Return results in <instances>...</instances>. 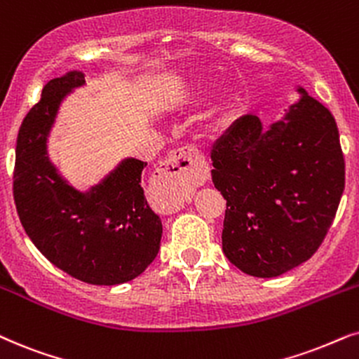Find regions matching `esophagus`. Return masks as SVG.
Wrapping results in <instances>:
<instances>
[{
	"mask_svg": "<svg viewBox=\"0 0 359 359\" xmlns=\"http://www.w3.org/2000/svg\"><path fill=\"white\" fill-rule=\"evenodd\" d=\"M209 178L208 165L201 151L194 147H183L171 153L153 175L151 188L170 209L181 208L196 186Z\"/></svg>",
	"mask_w": 359,
	"mask_h": 359,
	"instance_id": "34e87169",
	"label": "esophagus"
}]
</instances>
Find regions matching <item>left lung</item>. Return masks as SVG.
I'll return each mask as SVG.
<instances>
[{"mask_svg":"<svg viewBox=\"0 0 359 359\" xmlns=\"http://www.w3.org/2000/svg\"><path fill=\"white\" fill-rule=\"evenodd\" d=\"M267 132L237 118L214 143L212 183L226 199L222 250L254 277H277L322 245L344 189V156L333 115L304 88Z\"/></svg>","mask_w":359,"mask_h":359,"instance_id":"1","label":"left lung"}]
</instances>
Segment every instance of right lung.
Wrapping results in <instances>:
<instances>
[{
    "label": "right lung",
    "mask_w": 359,
    "mask_h": 359,
    "mask_svg": "<svg viewBox=\"0 0 359 359\" xmlns=\"http://www.w3.org/2000/svg\"><path fill=\"white\" fill-rule=\"evenodd\" d=\"M71 71L46 83L16 140L13 196L32 244L49 262L92 285L133 280L155 260L163 226L142 188L147 163L127 158L87 193L74 189L46 150L60 100L82 86Z\"/></svg>",
    "instance_id": "add662e5"
}]
</instances>
